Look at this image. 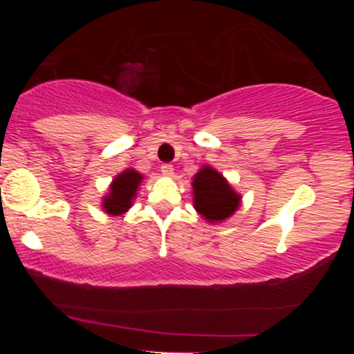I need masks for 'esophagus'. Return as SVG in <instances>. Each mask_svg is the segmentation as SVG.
I'll use <instances>...</instances> for the list:
<instances>
[{"label": "esophagus", "instance_id": "esophagus-1", "mask_svg": "<svg viewBox=\"0 0 354 354\" xmlns=\"http://www.w3.org/2000/svg\"><path fill=\"white\" fill-rule=\"evenodd\" d=\"M161 173H163V176H168V178H171L173 174H174V168H173V165H163L161 166Z\"/></svg>", "mask_w": 354, "mask_h": 354}]
</instances>
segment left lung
I'll use <instances>...</instances> for the list:
<instances>
[{
  "instance_id": "obj_1",
  "label": "left lung",
  "mask_w": 354,
  "mask_h": 354,
  "mask_svg": "<svg viewBox=\"0 0 354 354\" xmlns=\"http://www.w3.org/2000/svg\"><path fill=\"white\" fill-rule=\"evenodd\" d=\"M193 206L209 225L226 221L241 206V194L213 166L203 165L193 176Z\"/></svg>"
}]
</instances>
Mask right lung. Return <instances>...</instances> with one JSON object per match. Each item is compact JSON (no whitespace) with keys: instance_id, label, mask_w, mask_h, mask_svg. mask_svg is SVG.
Here are the masks:
<instances>
[{"instance_id":"obj_1","label":"right lung","mask_w":354,"mask_h":354,"mask_svg":"<svg viewBox=\"0 0 354 354\" xmlns=\"http://www.w3.org/2000/svg\"><path fill=\"white\" fill-rule=\"evenodd\" d=\"M143 180V174L136 171L135 168H126L124 171L116 174L108 191L104 193L101 209L109 216H121V214L128 213L135 203L138 188Z\"/></svg>"}]
</instances>
